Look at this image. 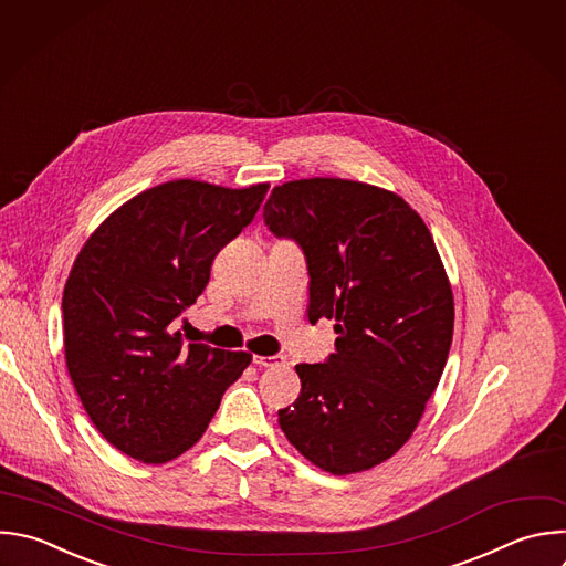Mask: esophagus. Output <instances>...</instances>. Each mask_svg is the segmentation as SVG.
<instances>
[{"instance_id":"obj_1","label":"esophagus","mask_w":566,"mask_h":566,"mask_svg":"<svg viewBox=\"0 0 566 566\" xmlns=\"http://www.w3.org/2000/svg\"><path fill=\"white\" fill-rule=\"evenodd\" d=\"M284 361H286L284 355H253L255 366H277V364H284Z\"/></svg>"}]
</instances>
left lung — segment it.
Masks as SVG:
<instances>
[{"instance_id": "1", "label": "left lung", "mask_w": 566, "mask_h": 566, "mask_svg": "<svg viewBox=\"0 0 566 566\" xmlns=\"http://www.w3.org/2000/svg\"><path fill=\"white\" fill-rule=\"evenodd\" d=\"M275 238L308 269V322L335 319V353L297 364L302 391L277 411L315 467L348 475L382 464L416 431L453 339V293L422 218L385 188L311 177L264 205Z\"/></svg>"}]
</instances>
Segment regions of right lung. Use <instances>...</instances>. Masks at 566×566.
I'll use <instances>...</instances> for the list:
<instances>
[{
	"label": "right lung",
	"instance_id": "1",
	"mask_svg": "<svg viewBox=\"0 0 566 566\" xmlns=\"http://www.w3.org/2000/svg\"><path fill=\"white\" fill-rule=\"evenodd\" d=\"M266 191L172 179L122 205L80 251L62 297L66 366L91 422L122 453L164 464L191 449L251 364L247 350L186 346L170 324Z\"/></svg>",
	"mask_w": 566,
	"mask_h": 566
}]
</instances>
